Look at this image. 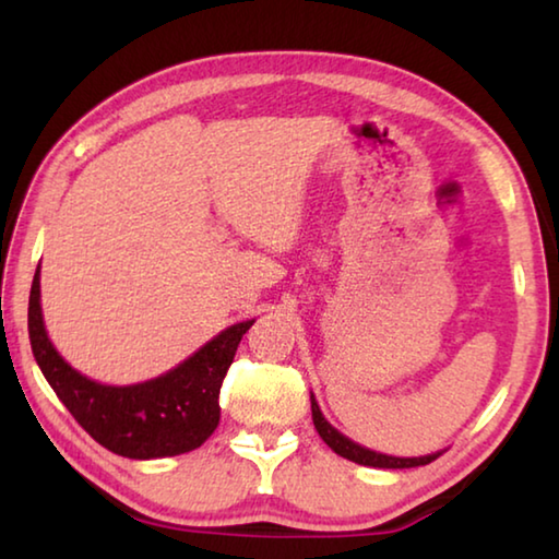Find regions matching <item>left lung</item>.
<instances>
[{
  "label": "left lung",
  "mask_w": 559,
  "mask_h": 559,
  "mask_svg": "<svg viewBox=\"0 0 559 559\" xmlns=\"http://www.w3.org/2000/svg\"><path fill=\"white\" fill-rule=\"evenodd\" d=\"M310 409H313V424L320 433V439H323L330 449L340 456L347 459V461H355L359 466H372V468H414V466H427V463L437 461L441 453H429V456H419V459H396V456H386V453H377L370 451L365 447H359V443L349 441L347 437H343L337 429L330 427L325 421V416L320 414V406L318 402L310 396Z\"/></svg>",
  "instance_id": "1"
}]
</instances>
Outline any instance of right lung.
Here are the masks:
<instances>
[{
  "label": "right lung",
  "mask_w": 559,
  "mask_h": 559,
  "mask_svg": "<svg viewBox=\"0 0 559 559\" xmlns=\"http://www.w3.org/2000/svg\"><path fill=\"white\" fill-rule=\"evenodd\" d=\"M39 269L29 296V340L56 396L100 447L126 459H165L200 449L219 424V390L246 330L236 323L157 380L110 386L75 372L46 335Z\"/></svg>",
  "instance_id": "right-lung-1"
}]
</instances>
